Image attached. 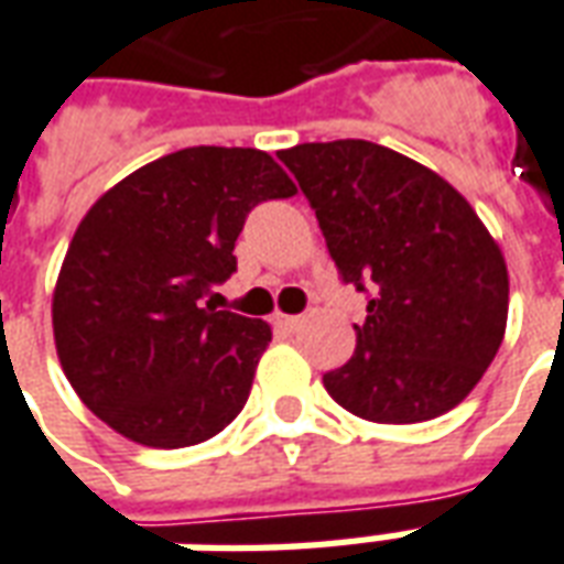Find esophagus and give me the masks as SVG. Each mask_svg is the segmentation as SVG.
Returning <instances> with one entry per match:
<instances>
[{
	"instance_id": "1",
	"label": "esophagus",
	"mask_w": 564,
	"mask_h": 564,
	"mask_svg": "<svg viewBox=\"0 0 564 564\" xmlns=\"http://www.w3.org/2000/svg\"><path fill=\"white\" fill-rule=\"evenodd\" d=\"M274 325L283 332H299L302 328V316H274Z\"/></svg>"
}]
</instances>
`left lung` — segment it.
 Here are the masks:
<instances>
[{"mask_svg": "<svg viewBox=\"0 0 564 564\" xmlns=\"http://www.w3.org/2000/svg\"><path fill=\"white\" fill-rule=\"evenodd\" d=\"M316 212L344 283L370 290L356 352L323 377L358 419L415 424L454 410L499 352L508 269L475 208L433 170L367 143L278 152Z\"/></svg>", "mask_w": 564, "mask_h": 564, "instance_id": "left-lung-1", "label": "left lung"}]
</instances>
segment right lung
<instances>
[{"label": "right lung", "instance_id": "obj_1", "mask_svg": "<svg viewBox=\"0 0 564 564\" xmlns=\"http://www.w3.org/2000/svg\"><path fill=\"white\" fill-rule=\"evenodd\" d=\"M293 194L260 149L194 145L140 166L86 212L53 293V337L104 424L149 448H187L239 415L271 325L203 295L236 271L250 208Z\"/></svg>", "mask_w": 564, "mask_h": 564}]
</instances>
